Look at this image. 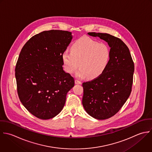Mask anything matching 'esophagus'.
<instances>
[{
  "mask_svg": "<svg viewBox=\"0 0 152 152\" xmlns=\"http://www.w3.org/2000/svg\"><path fill=\"white\" fill-rule=\"evenodd\" d=\"M75 83L76 84H82V82L80 80H79L78 79H76L75 80Z\"/></svg>",
  "mask_w": 152,
  "mask_h": 152,
  "instance_id": "obj_1",
  "label": "esophagus"
}]
</instances>
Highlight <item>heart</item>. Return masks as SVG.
Here are the masks:
<instances>
[{
	"instance_id": "obj_1",
	"label": "heart",
	"mask_w": 152,
	"mask_h": 152,
	"mask_svg": "<svg viewBox=\"0 0 152 152\" xmlns=\"http://www.w3.org/2000/svg\"><path fill=\"white\" fill-rule=\"evenodd\" d=\"M111 58V48L105 42L87 37L76 40L72 46V51H66L62 55L64 67L68 73L77 72L79 77H97L105 70Z\"/></svg>"
}]
</instances>
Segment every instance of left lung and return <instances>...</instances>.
<instances>
[{"label": "left lung", "mask_w": 152, "mask_h": 152, "mask_svg": "<svg viewBox=\"0 0 152 152\" xmlns=\"http://www.w3.org/2000/svg\"><path fill=\"white\" fill-rule=\"evenodd\" d=\"M108 42L111 48L110 62L101 75L83 82L82 104L86 113L98 120L116 114L130 95L134 64L130 50L120 38L107 33L88 32Z\"/></svg>", "instance_id": "obj_1"}]
</instances>
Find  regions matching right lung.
<instances>
[{
    "mask_svg": "<svg viewBox=\"0 0 152 152\" xmlns=\"http://www.w3.org/2000/svg\"><path fill=\"white\" fill-rule=\"evenodd\" d=\"M72 39L67 31H45L32 37L20 51L15 67L18 96L39 119L58 114L75 85L74 78L63 70L62 60Z\"/></svg>",
    "mask_w": 152,
    "mask_h": 152,
    "instance_id": "1",
    "label": "right lung"
}]
</instances>
